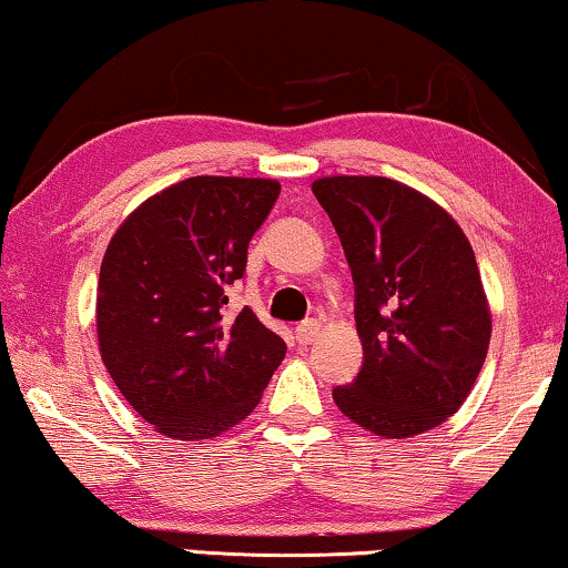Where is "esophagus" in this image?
Masks as SVG:
<instances>
[{
  "label": "esophagus",
  "instance_id": "34e87169",
  "mask_svg": "<svg viewBox=\"0 0 568 568\" xmlns=\"http://www.w3.org/2000/svg\"><path fill=\"white\" fill-rule=\"evenodd\" d=\"M318 337V322H314V318H308V322H301L298 326H295V339H298V345H311V342H316Z\"/></svg>",
  "mask_w": 568,
  "mask_h": 568
}]
</instances>
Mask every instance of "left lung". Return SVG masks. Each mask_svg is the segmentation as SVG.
I'll use <instances>...</instances> for the list:
<instances>
[{"label":"left lung","mask_w":568,"mask_h":568,"mask_svg":"<svg viewBox=\"0 0 568 568\" xmlns=\"http://www.w3.org/2000/svg\"><path fill=\"white\" fill-rule=\"evenodd\" d=\"M345 246L365 363L334 404L367 433L404 440L453 417L481 373L491 308L458 221L404 182H311Z\"/></svg>","instance_id":"8db88e82"}]
</instances>
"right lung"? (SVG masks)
I'll use <instances>...</instances> for the list:
<instances>
[{
	"mask_svg": "<svg viewBox=\"0 0 568 568\" xmlns=\"http://www.w3.org/2000/svg\"><path fill=\"white\" fill-rule=\"evenodd\" d=\"M281 182L201 174L151 195L110 239L98 283V342L110 378L156 433L211 440L252 414L285 342L229 285Z\"/></svg>",
	"mask_w": 568,
	"mask_h": 568,
	"instance_id": "right-lung-1",
	"label": "right lung"
}]
</instances>
